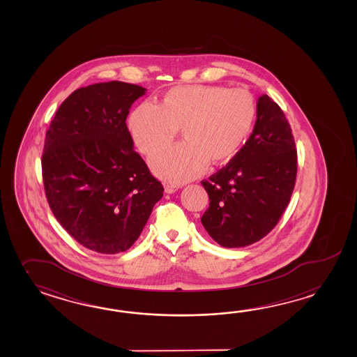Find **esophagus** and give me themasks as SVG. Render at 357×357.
Wrapping results in <instances>:
<instances>
[{
    "instance_id": "esophagus-1",
    "label": "esophagus",
    "mask_w": 357,
    "mask_h": 357,
    "mask_svg": "<svg viewBox=\"0 0 357 357\" xmlns=\"http://www.w3.org/2000/svg\"><path fill=\"white\" fill-rule=\"evenodd\" d=\"M179 190V185L175 184H165V192L167 193H174L176 190Z\"/></svg>"
}]
</instances>
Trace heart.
<instances>
[{
    "instance_id": "1",
    "label": "heart",
    "mask_w": 357,
    "mask_h": 357,
    "mask_svg": "<svg viewBox=\"0 0 357 357\" xmlns=\"http://www.w3.org/2000/svg\"><path fill=\"white\" fill-rule=\"evenodd\" d=\"M255 118L256 103L246 89L192 84L170 88L156 106L141 103L129 127L146 156L165 150L181 129L184 142L155 156L151 167L165 181L183 183L204 173L207 162L222 165L233 159Z\"/></svg>"
}]
</instances>
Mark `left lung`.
<instances>
[{"mask_svg": "<svg viewBox=\"0 0 357 357\" xmlns=\"http://www.w3.org/2000/svg\"><path fill=\"white\" fill-rule=\"evenodd\" d=\"M297 175V150L284 112L259 97L254 132L237 155L202 181L210 205L201 218L220 246L252 245L269 234L288 206Z\"/></svg>", "mask_w": 357, "mask_h": 357, "instance_id": "1", "label": "left lung"}]
</instances>
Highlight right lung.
<instances>
[{
    "mask_svg": "<svg viewBox=\"0 0 357 357\" xmlns=\"http://www.w3.org/2000/svg\"><path fill=\"white\" fill-rule=\"evenodd\" d=\"M144 91L118 80L79 88L46 133L40 162L48 206L78 243L100 254L127 251L164 193L126 123Z\"/></svg>",
    "mask_w": 357,
    "mask_h": 357,
    "instance_id": "obj_1",
    "label": "right lung"
}]
</instances>
